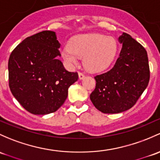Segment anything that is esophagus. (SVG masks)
<instances>
[{"label":"esophagus","instance_id":"34e87169","mask_svg":"<svg viewBox=\"0 0 160 160\" xmlns=\"http://www.w3.org/2000/svg\"><path fill=\"white\" fill-rule=\"evenodd\" d=\"M78 76H79V79H80V80H83V79L84 78V74H83V73H81V72H79Z\"/></svg>","mask_w":160,"mask_h":160}]
</instances>
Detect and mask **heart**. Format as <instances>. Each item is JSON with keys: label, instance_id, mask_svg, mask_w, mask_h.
<instances>
[{"label": "heart", "instance_id": "heart-1", "mask_svg": "<svg viewBox=\"0 0 160 160\" xmlns=\"http://www.w3.org/2000/svg\"><path fill=\"white\" fill-rule=\"evenodd\" d=\"M117 53L116 40L111 37L92 33L76 37L61 51L62 58L69 66L79 63L83 58V65L88 71L97 73L112 63Z\"/></svg>", "mask_w": 160, "mask_h": 160}]
</instances>
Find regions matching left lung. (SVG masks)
Returning <instances> with one entry per match:
<instances>
[{"label":"left lung","mask_w":160,"mask_h":160,"mask_svg":"<svg viewBox=\"0 0 160 160\" xmlns=\"http://www.w3.org/2000/svg\"><path fill=\"white\" fill-rule=\"evenodd\" d=\"M120 57L109 71L96 76L95 90L90 96L94 107L103 113H119L133 107L149 81L145 48L128 33L118 38Z\"/></svg>","instance_id":"1"}]
</instances>
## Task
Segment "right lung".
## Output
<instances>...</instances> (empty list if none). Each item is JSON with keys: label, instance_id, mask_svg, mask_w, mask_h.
I'll use <instances>...</instances> for the list:
<instances>
[{"label": "right lung", "instance_id": "add662e5", "mask_svg": "<svg viewBox=\"0 0 160 160\" xmlns=\"http://www.w3.org/2000/svg\"><path fill=\"white\" fill-rule=\"evenodd\" d=\"M56 33L44 31L28 37L16 47L8 60L9 87L19 103L31 113L55 112L66 100L68 88L78 80L59 60Z\"/></svg>", "mask_w": 160, "mask_h": 160}]
</instances>
